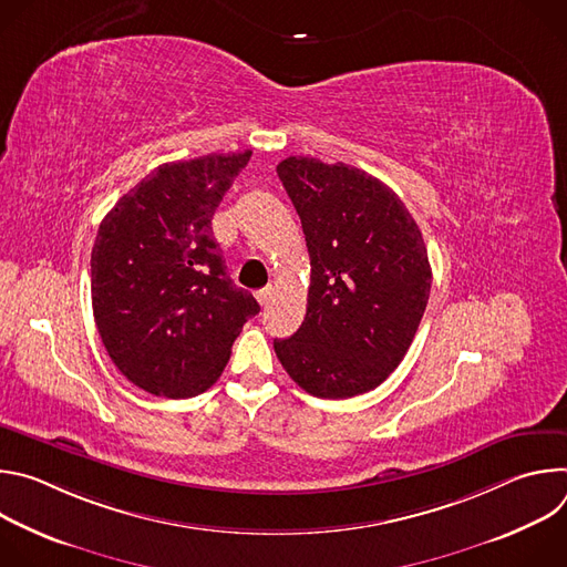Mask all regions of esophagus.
<instances>
[{
  "mask_svg": "<svg viewBox=\"0 0 567 567\" xmlns=\"http://www.w3.org/2000/svg\"><path fill=\"white\" fill-rule=\"evenodd\" d=\"M256 298H258V302H260L262 307H267V305L271 302V298H274V287H265V289L256 291Z\"/></svg>",
  "mask_w": 567,
  "mask_h": 567,
  "instance_id": "34e87169",
  "label": "esophagus"
}]
</instances>
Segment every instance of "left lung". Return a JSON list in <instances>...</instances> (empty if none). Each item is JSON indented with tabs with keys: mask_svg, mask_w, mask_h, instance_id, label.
Masks as SVG:
<instances>
[{
	"mask_svg": "<svg viewBox=\"0 0 567 567\" xmlns=\"http://www.w3.org/2000/svg\"><path fill=\"white\" fill-rule=\"evenodd\" d=\"M278 177L300 217L311 282L298 332L274 350L309 394L374 390L406 357L431 293L422 230L377 177L289 156Z\"/></svg>",
	"mask_w": 567,
	"mask_h": 567,
	"instance_id": "obj_1",
	"label": "left lung"
}]
</instances>
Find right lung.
<instances>
[{
    "label": "right lung",
    "instance_id": "1",
    "mask_svg": "<svg viewBox=\"0 0 567 567\" xmlns=\"http://www.w3.org/2000/svg\"><path fill=\"white\" fill-rule=\"evenodd\" d=\"M251 150L164 164L105 215L92 305L114 365L150 394L186 399L224 372L258 300L233 285L213 215Z\"/></svg>",
    "mask_w": 567,
    "mask_h": 567
}]
</instances>
